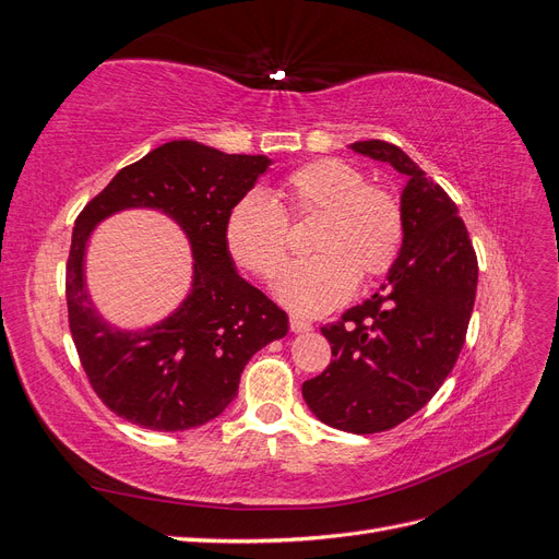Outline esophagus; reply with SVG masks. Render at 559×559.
I'll use <instances>...</instances> for the list:
<instances>
[{
    "label": "esophagus",
    "instance_id": "esophagus-1",
    "mask_svg": "<svg viewBox=\"0 0 559 559\" xmlns=\"http://www.w3.org/2000/svg\"><path fill=\"white\" fill-rule=\"evenodd\" d=\"M289 326H292L294 333H308V331H312L310 321H306L302 317H292V319H289Z\"/></svg>",
    "mask_w": 559,
    "mask_h": 559
}]
</instances>
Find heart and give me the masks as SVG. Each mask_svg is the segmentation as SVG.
Returning <instances> with one entry per match:
<instances>
[{"mask_svg":"<svg viewBox=\"0 0 559 559\" xmlns=\"http://www.w3.org/2000/svg\"><path fill=\"white\" fill-rule=\"evenodd\" d=\"M282 207L263 191H249L228 212L226 242L245 270L275 280L289 259L292 226L321 216L312 251L317 257L286 267L280 298L296 312L324 314L359 284L384 277L399 261L405 238L401 200L370 183L357 165L321 158L282 181Z\"/></svg>","mask_w":559,"mask_h":559,"instance_id":"1","label":"heart"}]
</instances>
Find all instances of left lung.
Wrapping results in <instances>:
<instances>
[{"mask_svg": "<svg viewBox=\"0 0 559 559\" xmlns=\"http://www.w3.org/2000/svg\"><path fill=\"white\" fill-rule=\"evenodd\" d=\"M352 148L408 177L405 238L382 292L321 326L333 359L302 382V399L329 427L380 433L425 408L454 368L476 302L478 259L452 198L396 144Z\"/></svg>", "mask_w": 559, "mask_h": 559, "instance_id": "1", "label": "left lung"}]
</instances>
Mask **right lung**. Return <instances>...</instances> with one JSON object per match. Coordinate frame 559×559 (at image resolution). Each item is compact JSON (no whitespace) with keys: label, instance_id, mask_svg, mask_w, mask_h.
Instances as JSON below:
<instances>
[{"label":"right lung","instance_id":"right-lung-1","mask_svg":"<svg viewBox=\"0 0 559 559\" xmlns=\"http://www.w3.org/2000/svg\"><path fill=\"white\" fill-rule=\"evenodd\" d=\"M267 156L224 154L191 140L167 142L126 165L81 210L67 259L72 341L93 392L111 413L154 431H183L222 415L238 396L247 361L286 335L289 317L233 267L226 222ZM126 206L170 213L194 247V289L163 325L140 334L105 325L82 286L92 226Z\"/></svg>","mask_w":559,"mask_h":559}]
</instances>
